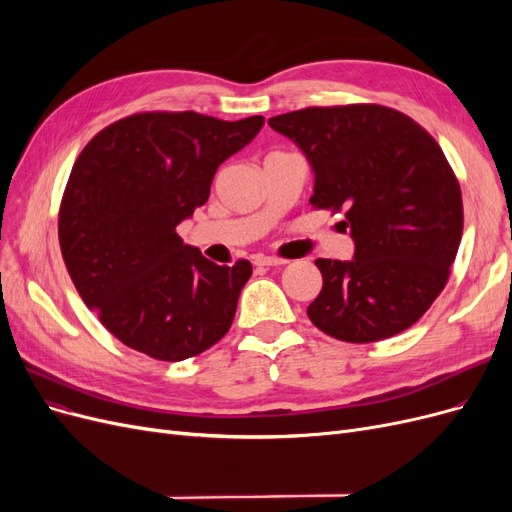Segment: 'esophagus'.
<instances>
[{
	"label": "esophagus",
	"mask_w": 512,
	"mask_h": 512,
	"mask_svg": "<svg viewBox=\"0 0 512 512\" xmlns=\"http://www.w3.org/2000/svg\"><path fill=\"white\" fill-rule=\"evenodd\" d=\"M256 265L258 267H282L286 265L288 260H282V258H275V256H256Z\"/></svg>",
	"instance_id": "34e87169"
}]
</instances>
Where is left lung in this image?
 Here are the masks:
<instances>
[{"label": "left lung", "mask_w": 512, "mask_h": 512, "mask_svg": "<svg viewBox=\"0 0 512 512\" xmlns=\"http://www.w3.org/2000/svg\"><path fill=\"white\" fill-rule=\"evenodd\" d=\"M314 173L318 209H344L352 260L318 258L316 327L350 344L393 337L442 292L463 232L461 190L440 145L378 104L305 108L269 119Z\"/></svg>", "instance_id": "8db88e82"}]
</instances>
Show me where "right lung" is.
Instances as JSON below:
<instances>
[{
    "mask_svg": "<svg viewBox=\"0 0 512 512\" xmlns=\"http://www.w3.org/2000/svg\"><path fill=\"white\" fill-rule=\"evenodd\" d=\"M265 117L141 113L91 138L59 211L72 282L119 342L183 361L228 333L252 265H215L177 226L203 207L215 170L250 145Z\"/></svg>",
    "mask_w": 512,
    "mask_h": 512,
    "instance_id": "1",
    "label": "right lung"
}]
</instances>
